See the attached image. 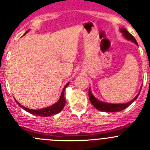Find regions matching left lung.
<instances>
[{
  "instance_id": "obj_1",
  "label": "left lung",
  "mask_w": 150,
  "mask_h": 150,
  "mask_svg": "<svg viewBox=\"0 0 150 150\" xmlns=\"http://www.w3.org/2000/svg\"><path fill=\"white\" fill-rule=\"evenodd\" d=\"M121 33L123 34V36H125V38L127 40H130V41L133 42L134 43H135L136 45H137V42L136 41L135 38L134 36H132L131 33H129V32L127 31V30H125V28H121L120 29ZM141 92V91H140ZM139 93L135 97H134L132 101H130L128 103L125 104H110V103H105V102H101V101L98 100L96 98L94 97V96L92 94L90 90H89V98H90V102L94 107L96 108L98 110H101V111H105V112H117V111H120V110H124L125 108H126L127 107H129L131 104H132V102H134V101L137 99V98L138 97Z\"/></svg>"
}]
</instances>
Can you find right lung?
<instances>
[{
    "mask_svg": "<svg viewBox=\"0 0 150 150\" xmlns=\"http://www.w3.org/2000/svg\"><path fill=\"white\" fill-rule=\"evenodd\" d=\"M69 83H67V84H66L65 87H64V88H63V91H62L61 96H60V99L58 100V102H57V103H55L54 105H52V106H49V107H48V108H45L39 109V110H33V109H29V108H27L24 107L23 105H21V104L18 103V102H17L16 100V102H17V104L19 105L21 108H23L24 110H27V111L29 112V113H30V114H34V115L40 116V117H50V116H52V115H54V114H58V113H60V112L63 110V108H64V105H65V103H66L65 98H64V91H65L66 88L68 87Z\"/></svg>",
    "mask_w": 150,
    "mask_h": 150,
    "instance_id": "right-lung-1",
    "label": "right lung"
}]
</instances>
